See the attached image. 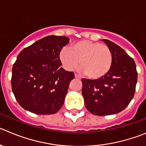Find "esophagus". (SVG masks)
I'll return each mask as SVG.
<instances>
[{"label":"esophagus","mask_w":146,"mask_h":146,"mask_svg":"<svg viewBox=\"0 0 146 146\" xmlns=\"http://www.w3.org/2000/svg\"><path fill=\"white\" fill-rule=\"evenodd\" d=\"M74 77H75V78H76V79H77V80H81V77H80V76L78 75V74H74Z\"/></svg>","instance_id":"esophagus-1"}]
</instances>
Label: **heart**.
I'll return each instance as SVG.
<instances>
[{
	"label": "heart",
	"instance_id": "heart-1",
	"mask_svg": "<svg viewBox=\"0 0 146 146\" xmlns=\"http://www.w3.org/2000/svg\"><path fill=\"white\" fill-rule=\"evenodd\" d=\"M59 58L66 70L80 64V72L91 80H99L108 74L113 63V54L109 47L100 42L82 40L61 50Z\"/></svg>",
	"mask_w": 146,
	"mask_h": 146
}]
</instances>
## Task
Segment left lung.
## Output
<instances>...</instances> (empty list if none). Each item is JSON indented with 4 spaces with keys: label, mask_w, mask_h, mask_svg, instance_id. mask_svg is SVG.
I'll use <instances>...</instances> for the list:
<instances>
[{
    "label": "left lung",
    "mask_w": 146,
    "mask_h": 146,
    "mask_svg": "<svg viewBox=\"0 0 146 146\" xmlns=\"http://www.w3.org/2000/svg\"><path fill=\"white\" fill-rule=\"evenodd\" d=\"M103 41L113 54L110 71L99 80H82L85 107L97 116L115 114L124 110L134 97L137 80L133 58L114 42Z\"/></svg>",
    "instance_id": "left-lung-1"
}]
</instances>
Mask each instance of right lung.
<instances>
[{
    "label": "right lung",
    "mask_w": 146,
    "mask_h": 146,
    "mask_svg": "<svg viewBox=\"0 0 146 146\" xmlns=\"http://www.w3.org/2000/svg\"><path fill=\"white\" fill-rule=\"evenodd\" d=\"M69 42L64 36H47L20 52L12 69L11 88L23 109L36 114H53L64 103L72 72L61 67L59 54Z\"/></svg>",
    "instance_id": "1"
}]
</instances>
